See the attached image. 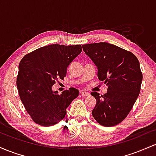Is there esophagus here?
<instances>
[{
  "label": "esophagus",
  "instance_id": "34e87169",
  "mask_svg": "<svg viewBox=\"0 0 156 156\" xmlns=\"http://www.w3.org/2000/svg\"><path fill=\"white\" fill-rule=\"evenodd\" d=\"M80 94H81V96H83L85 98V97L87 96H89V92H84V91H82V92H80Z\"/></svg>",
  "mask_w": 156,
  "mask_h": 156
}]
</instances>
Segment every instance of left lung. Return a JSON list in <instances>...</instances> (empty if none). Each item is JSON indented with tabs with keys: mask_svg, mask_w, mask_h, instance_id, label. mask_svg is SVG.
I'll return each instance as SVG.
<instances>
[{
	"mask_svg": "<svg viewBox=\"0 0 156 156\" xmlns=\"http://www.w3.org/2000/svg\"><path fill=\"white\" fill-rule=\"evenodd\" d=\"M98 67V77L108 86L107 93L91 92L97 101L92 114L100 125L112 127L125 119L140 92L142 73L131 52L107 42L82 45Z\"/></svg>",
	"mask_w": 156,
	"mask_h": 156,
	"instance_id": "8db88e82",
	"label": "left lung"
}]
</instances>
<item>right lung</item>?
<instances>
[{
  "label": "right lung",
  "instance_id": "obj_1",
  "mask_svg": "<svg viewBox=\"0 0 156 156\" xmlns=\"http://www.w3.org/2000/svg\"><path fill=\"white\" fill-rule=\"evenodd\" d=\"M81 51L80 44H53L28 53L20 61L17 90L25 108L37 124L51 126L59 122L78 96L79 91L73 87L58 94L52 86L59 78L64 79L68 66Z\"/></svg>",
  "mask_w": 156,
  "mask_h": 156
}]
</instances>
